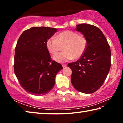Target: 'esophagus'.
I'll list each match as a JSON object with an SVG mask.
<instances>
[{
    "mask_svg": "<svg viewBox=\"0 0 123 123\" xmlns=\"http://www.w3.org/2000/svg\"><path fill=\"white\" fill-rule=\"evenodd\" d=\"M66 66H67V64H62V67H63V68L65 67H66Z\"/></svg>",
    "mask_w": 123,
    "mask_h": 123,
    "instance_id": "esophagus-1",
    "label": "esophagus"
}]
</instances>
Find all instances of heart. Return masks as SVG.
I'll return each instance as SVG.
<instances>
[{"label":"heart","instance_id":"1","mask_svg":"<svg viewBox=\"0 0 123 123\" xmlns=\"http://www.w3.org/2000/svg\"><path fill=\"white\" fill-rule=\"evenodd\" d=\"M87 45V39L84 35L69 30L60 32L55 38L51 37L46 42L48 50L53 55L63 47L64 51L53 57V59L59 63L68 62L74 58L79 59L85 53Z\"/></svg>","mask_w":123,"mask_h":123}]
</instances>
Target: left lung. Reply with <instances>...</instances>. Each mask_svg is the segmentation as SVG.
I'll use <instances>...</instances> for the list:
<instances>
[{"mask_svg":"<svg viewBox=\"0 0 123 123\" xmlns=\"http://www.w3.org/2000/svg\"><path fill=\"white\" fill-rule=\"evenodd\" d=\"M75 30L86 37V50L78 61L68 63L72 70L71 82L80 92L91 94L100 88L111 67V50L103 33L88 24L77 25Z\"/></svg>","mask_w":123,"mask_h":123,"instance_id":"1","label":"left lung"}]
</instances>
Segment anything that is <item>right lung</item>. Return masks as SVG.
Instances as JSON below:
<instances>
[{
    "instance_id": "obj_1",
    "label": "right lung",
    "mask_w": 123,
    "mask_h": 123,
    "mask_svg": "<svg viewBox=\"0 0 123 123\" xmlns=\"http://www.w3.org/2000/svg\"><path fill=\"white\" fill-rule=\"evenodd\" d=\"M49 27H32L23 31L17 43L14 71L21 86L27 92L43 95L55 84L61 64L52 61L46 47L47 39L57 32Z\"/></svg>"
}]
</instances>
